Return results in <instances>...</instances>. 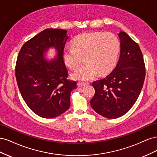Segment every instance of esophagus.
<instances>
[{"label": "esophagus", "mask_w": 157, "mask_h": 157, "mask_svg": "<svg viewBox=\"0 0 157 157\" xmlns=\"http://www.w3.org/2000/svg\"><path fill=\"white\" fill-rule=\"evenodd\" d=\"M87 84H88L87 83H84V82H78V86H80V87L85 86H86Z\"/></svg>", "instance_id": "34e87169"}]
</instances>
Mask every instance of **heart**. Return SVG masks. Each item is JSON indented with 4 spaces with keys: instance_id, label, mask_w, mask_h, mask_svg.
Here are the masks:
<instances>
[{
    "instance_id": "heart-1",
    "label": "heart",
    "mask_w": 157,
    "mask_h": 157,
    "mask_svg": "<svg viewBox=\"0 0 157 157\" xmlns=\"http://www.w3.org/2000/svg\"><path fill=\"white\" fill-rule=\"evenodd\" d=\"M72 47L65 48L62 57L65 64L75 69L84 57L86 64L71 74L75 80H90L98 75H104L114 68L120 50L117 36L111 33H84L76 36Z\"/></svg>"
}]
</instances>
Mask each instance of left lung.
Returning <instances> with one entry per match:
<instances>
[{
	"label": "left lung",
	"mask_w": 157,
	"mask_h": 157,
	"mask_svg": "<svg viewBox=\"0 0 157 157\" xmlns=\"http://www.w3.org/2000/svg\"><path fill=\"white\" fill-rule=\"evenodd\" d=\"M121 54L118 63L105 78L92 82L95 94L90 100L99 115L117 118L134 105L143 87L145 77L144 57L139 45L121 31Z\"/></svg>",
	"instance_id": "left-lung-1"
}]
</instances>
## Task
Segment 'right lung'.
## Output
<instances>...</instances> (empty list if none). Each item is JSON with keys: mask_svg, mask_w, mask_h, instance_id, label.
I'll list each match as a JSON object with an SVG mask.
<instances>
[{"mask_svg": "<svg viewBox=\"0 0 157 157\" xmlns=\"http://www.w3.org/2000/svg\"><path fill=\"white\" fill-rule=\"evenodd\" d=\"M67 31L46 29L23 45L16 65V77L27 106L42 118L58 117L67 111L71 91L77 82L67 78L62 53L69 36ZM50 48L56 50L52 60L45 58Z\"/></svg>", "mask_w": 157, "mask_h": 157, "instance_id": "right-lung-1", "label": "right lung"}]
</instances>
